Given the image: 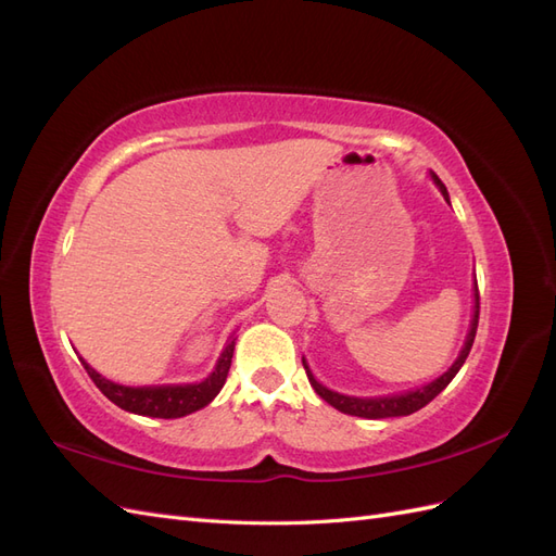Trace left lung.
<instances>
[{"mask_svg":"<svg viewBox=\"0 0 556 556\" xmlns=\"http://www.w3.org/2000/svg\"><path fill=\"white\" fill-rule=\"evenodd\" d=\"M435 185H439L443 197L447 199V190L445 185L441 182L439 176H433ZM478 317H480V292H478V285H476V308H473V319H470V331L466 336V343L459 352L457 362H454L447 371L435 378L433 382L419 387V390H413V392H406V394H394V396H376V399H359V396H345V394H339V392H331L327 390L325 384H319L315 380V376L311 374L308 364L304 362V368H306V376L311 380V387L313 390L323 396L329 406H333L336 410H341L345 415H357V417H366V419H382V417H403V415H410L419 408H425L429 401H433L435 396H439L445 387L452 382V378L459 374V368L464 366L466 357L470 348H473V341H476V331H478Z\"/></svg>","mask_w":556,"mask_h":556,"instance_id":"1","label":"left lung"}]
</instances>
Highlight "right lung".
Listing matches in <instances>:
<instances>
[{"instance_id": "obj_1", "label": "right lung", "mask_w": 556, "mask_h": 556, "mask_svg": "<svg viewBox=\"0 0 556 556\" xmlns=\"http://www.w3.org/2000/svg\"><path fill=\"white\" fill-rule=\"evenodd\" d=\"M233 341L231 339L220 359H217L213 374L194 384H160V387H125L111 382L106 378L99 376L94 368L80 359L83 366H86L88 376L92 382L99 387L109 401H113L117 408L129 410L134 415H148V417H162V419H174V417H185L199 408L208 406V403L217 396V392L223 390V384L227 380L231 357H233Z\"/></svg>"}]
</instances>
